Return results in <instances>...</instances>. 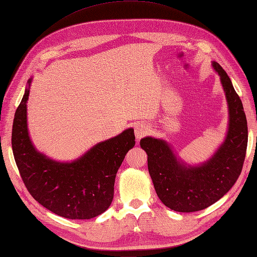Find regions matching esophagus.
<instances>
[{
    "label": "esophagus",
    "mask_w": 257,
    "mask_h": 257,
    "mask_svg": "<svg viewBox=\"0 0 257 257\" xmlns=\"http://www.w3.org/2000/svg\"><path fill=\"white\" fill-rule=\"evenodd\" d=\"M149 133H150V127H149L147 123L139 122L135 126V135H136L137 140H140L141 138H143V137L148 136Z\"/></svg>",
    "instance_id": "1"
}]
</instances>
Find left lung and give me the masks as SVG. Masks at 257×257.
<instances>
[{"mask_svg":"<svg viewBox=\"0 0 257 257\" xmlns=\"http://www.w3.org/2000/svg\"><path fill=\"white\" fill-rule=\"evenodd\" d=\"M212 67L220 75L229 106L228 134L212 158L189 166L177 160L164 140L147 137L140 141L159 198L178 212L199 211L218 201L236 182L245 160L247 122L242 101L221 65L212 62Z\"/></svg>","mask_w":257,"mask_h":257,"instance_id":"obj_1","label":"left lung"}]
</instances>
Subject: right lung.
<instances>
[{
  "label": "right lung",
  "mask_w": 257,
  "mask_h": 257,
  "mask_svg": "<svg viewBox=\"0 0 257 257\" xmlns=\"http://www.w3.org/2000/svg\"><path fill=\"white\" fill-rule=\"evenodd\" d=\"M32 80L28 81L31 85ZM26 88L17 107L12 148L17 168L27 190L48 210L68 219H92L108 209L114 198L118 169L135 147L133 128L99 142L71 163H61L36 150L29 139Z\"/></svg>",
  "instance_id": "1"
}]
</instances>
